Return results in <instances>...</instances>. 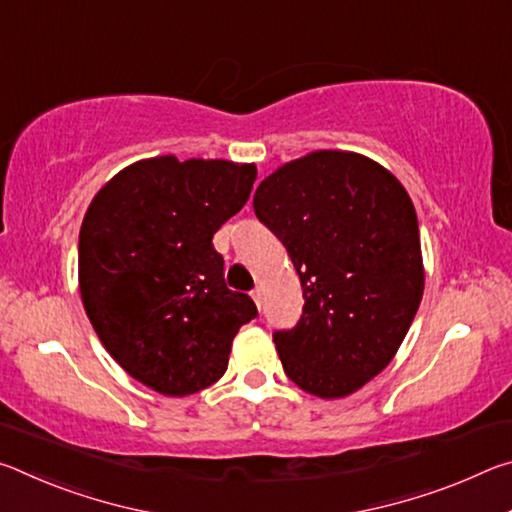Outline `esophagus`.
I'll return each instance as SVG.
<instances>
[{
	"label": "esophagus",
	"mask_w": 512,
	"mask_h": 512,
	"mask_svg": "<svg viewBox=\"0 0 512 512\" xmlns=\"http://www.w3.org/2000/svg\"><path fill=\"white\" fill-rule=\"evenodd\" d=\"M250 296H253V300H255V305L262 309V300H264V293H262V289H253V293H250Z\"/></svg>",
	"instance_id": "esophagus-1"
}]
</instances>
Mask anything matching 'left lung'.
Masks as SVG:
<instances>
[{
    "instance_id": "8db88e82",
    "label": "left lung",
    "mask_w": 512,
    "mask_h": 512,
    "mask_svg": "<svg viewBox=\"0 0 512 512\" xmlns=\"http://www.w3.org/2000/svg\"><path fill=\"white\" fill-rule=\"evenodd\" d=\"M257 219L300 275L302 316L273 334L287 377L345 397L379 375L420 307L418 216L391 171L348 151H316L259 183Z\"/></svg>"
}]
</instances>
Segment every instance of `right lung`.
I'll return each instance as SVG.
<instances>
[{"instance_id":"1","label":"right lung","mask_w":512,"mask_h":512,"mask_svg":"<svg viewBox=\"0 0 512 512\" xmlns=\"http://www.w3.org/2000/svg\"><path fill=\"white\" fill-rule=\"evenodd\" d=\"M255 164L173 155L119 171L79 235V287L94 332L121 368L183 397L223 377L255 302L230 291L214 232L246 205Z\"/></svg>"}]
</instances>
